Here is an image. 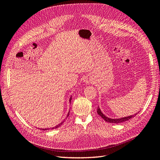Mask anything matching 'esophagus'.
<instances>
[{"mask_svg": "<svg viewBox=\"0 0 160 160\" xmlns=\"http://www.w3.org/2000/svg\"><path fill=\"white\" fill-rule=\"evenodd\" d=\"M85 82L86 83H88V84H89V83H90V82H91V81H90V79H86L85 80Z\"/></svg>", "mask_w": 160, "mask_h": 160, "instance_id": "34e87169", "label": "esophagus"}]
</instances>
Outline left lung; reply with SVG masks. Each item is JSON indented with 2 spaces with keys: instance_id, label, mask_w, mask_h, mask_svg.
Segmentation results:
<instances>
[{
  "instance_id": "obj_1",
  "label": "left lung",
  "mask_w": 160,
  "mask_h": 160,
  "mask_svg": "<svg viewBox=\"0 0 160 160\" xmlns=\"http://www.w3.org/2000/svg\"><path fill=\"white\" fill-rule=\"evenodd\" d=\"M98 113L101 116V118H102L105 121H106V122H108V123H122V122H125V121H128L129 119H130L131 118H133L135 115H136V114H135L133 115H132V116H129V117H126V118H121V119H109L108 118L106 117V116H105L102 112H101L99 106H98Z\"/></svg>"
}]
</instances>
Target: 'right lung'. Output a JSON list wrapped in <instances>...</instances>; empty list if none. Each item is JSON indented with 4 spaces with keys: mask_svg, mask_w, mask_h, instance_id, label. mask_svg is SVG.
<instances>
[{
    "mask_svg": "<svg viewBox=\"0 0 160 160\" xmlns=\"http://www.w3.org/2000/svg\"><path fill=\"white\" fill-rule=\"evenodd\" d=\"M71 99H70V102H71ZM62 123H63V122H62V123H61L60 124H59V125H57V126L56 127H55V128H52V129H56V128H59V127H60L61 126V125H62ZM46 129H43V130H45Z\"/></svg>",
    "mask_w": 160,
    "mask_h": 160,
    "instance_id": "obj_1",
    "label": "right lung"
}]
</instances>
